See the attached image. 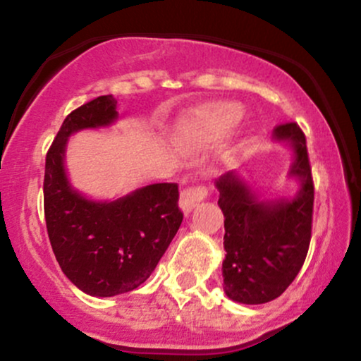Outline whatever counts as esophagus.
Listing matches in <instances>:
<instances>
[{
	"label": "esophagus",
	"instance_id": "esophagus-1",
	"mask_svg": "<svg viewBox=\"0 0 361 361\" xmlns=\"http://www.w3.org/2000/svg\"><path fill=\"white\" fill-rule=\"evenodd\" d=\"M207 193H209V190L204 185H192L183 188V192L180 195V207L183 209V212H192L202 200H205Z\"/></svg>",
	"mask_w": 361,
	"mask_h": 361
}]
</instances>
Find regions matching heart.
<instances>
[{"label":"heart","instance_id":"1","mask_svg":"<svg viewBox=\"0 0 361 361\" xmlns=\"http://www.w3.org/2000/svg\"><path fill=\"white\" fill-rule=\"evenodd\" d=\"M241 117V109L234 103H221V105L210 106L209 110H204L198 117V127L207 132L209 135L226 134L231 127L238 122Z\"/></svg>","mask_w":361,"mask_h":361}]
</instances>
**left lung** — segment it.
<instances>
[{
    "instance_id": "obj_1",
    "label": "left lung",
    "mask_w": 361,
    "mask_h": 361,
    "mask_svg": "<svg viewBox=\"0 0 361 361\" xmlns=\"http://www.w3.org/2000/svg\"><path fill=\"white\" fill-rule=\"evenodd\" d=\"M276 140L295 152L290 175L302 188L293 200L258 202L235 171L215 180L224 212V292L241 304H267L280 297L299 275L312 234L314 181L305 134L297 122L280 123Z\"/></svg>"
}]
</instances>
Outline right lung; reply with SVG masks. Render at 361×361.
Segmentation results:
<instances>
[{
	"label": "right lung",
	"instance_id": "1",
	"mask_svg": "<svg viewBox=\"0 0 361 361\" xmlns=\"http://www.w3.org/2000/svg\"><path fill=\"white\" fill-rule=\"evenodd\" d=\"M117 100L98 97L73 110L45 156L44 214L64 275L85 293L114 297L142 285L180 229L176 183H154L115 202H91L74 192L64 169L68 137L81 128L109 126Z\"/></svg>",
	"mask_w": 361,
	"mask_h": 361
}]
</instances>
